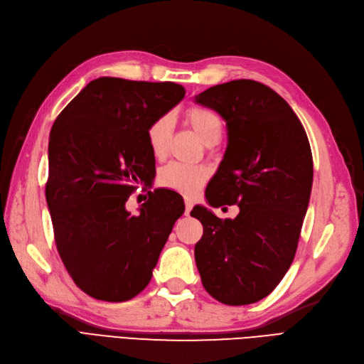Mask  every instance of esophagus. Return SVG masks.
<instances>
[{"mask_svg":"<svg viewBox=\"0 0 364 364\" xmlns=\"http://www.w3.org/2000/svg\"><path fill=\"white\" fill-rule=\"evenodd\" d=\"M193 206H194V202L191 199H185V214L186 215L190 214V211L193 210Z\"/></svg>","mask_w":364,"mask_h":364,"instance_id":"1","label":"esophagus"}]
</instances>
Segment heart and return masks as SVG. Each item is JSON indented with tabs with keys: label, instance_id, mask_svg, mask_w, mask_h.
Masks as SVG:
<instances>
[{
	"label": "heart",
	"instance_id": "obj_1",
	"mask_svg": "<svg viewBox=\"0 0 364 364\" xmlns=\"http://www.w3.org/2000/svg\"><path fill=\"white\" fill-rule=\"evenodd\" d=\"M186 122L190 124L194 133L198 134L203 144H218L222 137L223 124L218 113L203 107H193L186 112ZM174 130V121L171 114H162L149 125L146 129V142L156 159H164L168 153L171 136ZM208 178L200 165H188L181 162H171L165 165L159 171L158 182L165 188L178 191L186 196H193L200 190V186Z\"/></svg>",
	"mask_w": 364,
	"mask_h": 364
}]
</instances>
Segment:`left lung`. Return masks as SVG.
Instances as JSON below:
<instances>
[{
    "instance_id": "left-lung-1",
    "label": "left lung",
    "mask_w": 364,
    "mask_h": 364,
    "mask_svg": "<svg viewBox=\"0 0 364 364\" xmlns=\"http://www.w3.org/2000/svg\"><path fill=\"white\" fill-rule=\"evenodd\" d=\"M194 101L218 112L228 130L206 200L240 210L223 220L194 206L193 218L203 227L196 264L211 297L231 306L251 304L269 296L296 255L312 188L309 141L289 104L262 82L219 84Z\"/></svg>"
}]
</instances>
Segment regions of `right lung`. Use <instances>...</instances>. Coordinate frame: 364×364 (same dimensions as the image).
Returning a JSON list of instances; mask_svg holds the SVG:
<instances>
[{
  "instance_id": "obj_1",
  "label": "right lung",
  "mask_w": 364,
  "mask_h": 364,
  "mask_svg": "<svg viewBox=\"0 0 364 364\" xmlns=\"http://www.w3.org/2000/svg\"><path fill=\"white\" fill-rule=\"evenodd\" d=\"M183 96L174 82L97 77L52 127L46 199L56 248L77 288L93 299L125 301L144 291L183 214L161 188L146 193L139 214L125 208L156 173L146 129Z\"/></svg>"
}]
</instances>
